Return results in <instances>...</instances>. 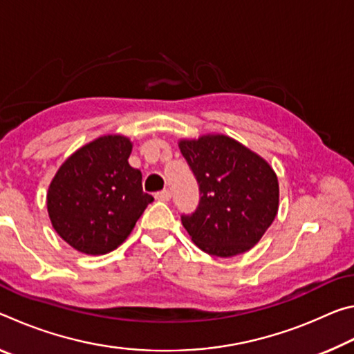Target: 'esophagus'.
I'll return each instance as SVG.
<instances>
[{
	"mask_svg": "<svg viewBox=\"0 0 354 354\" xmlns=\"http://www.w3.org/2000/svg\"><path fill=\"white\" fill-rule=\"evenodd\" d=\"M154 198L159 200V201H169L171 198V194H170L169 189H165V190L158 192V194L154 195Z\"/></svg>",
	"mask_w": 354,
	"mask_h": 354,
	"instance_id": "34e87169",
	"label": "esophagus"
}]
</instances>
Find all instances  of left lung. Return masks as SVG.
I'll use <instances>...</instances> for the list:
<instances>
[{"label": "left lung", "instance_id": "obj_1", "mask_svg": "<svg viewBox=\"0 0 354 354\" xmlns=\"http://www.w3.org/2000/svg\"><path fill=\"white\" fill-rule=\"evenodd\" d=\"M179 149L200 185V205L181 221L196 247L232 257L254 247L279 207L274 170L241 142L225 134L181 139Z\"/></svg>", "mask_w": 354, "mask_h": 354}]
</instances>
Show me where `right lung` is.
Returning a JSON list of instances; mask_svg holds the SVG:
<instances>
[{
    "label": "right lung",
    "mask_w": 354,
    "mask_h": 354,
    "mask_svg": "<svg viewBox=\"0 0 354 354\" xmlns=\"http://www.w3.org/2000/svg\"><path fill=\"white\" fill-rule=\"evenodd\" d=\"M133 142L107 134L65 159L50 183L46 207L55 231L71 248L100 256L120 247L154 198L128 159Z\"/></svg>",
    "instance_id": "add662e5"
}]
</instances>
